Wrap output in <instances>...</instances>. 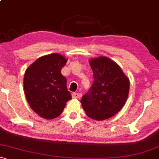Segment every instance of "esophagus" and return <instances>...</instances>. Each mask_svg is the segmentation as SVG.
Wrapping results in <instances>:
<instances>
[{
	"label": "esophagus",
	"mask_w": 159,
	"mask_h": 159,
	"mask_svg": "<svg viewBox=\"0 0 159 159\" xmlns=\"http://www.w3.org/2000/svg\"><path fill=\"white\" fill-rule=\"evenodd\" d=\"M81 93H72V98H80L81 97Z\"/></svg>",
	"instance_id": "1"
}]
</instances>
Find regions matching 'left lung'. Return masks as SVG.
Wrapping results in <instances>:
<instances>
[{
	"label": "left lung",
	"mask_w": 159,
	"mask_h": 159,
	"mask_svg": "<svg viewBox=\"0 0 159 159\" xmlns=\"http://www.w3.org/2000/svg\"><path fill=\"white\" fill-rule=\"evenodd\" d=\"M93 82L81 100L87 116L104 120L114 116L125 105L129 91V79L119 65L106 56L91 58Z\"/></svg>",
	"instance_id": "8db88e82"
}]
</instances>
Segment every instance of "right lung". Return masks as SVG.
<instances>
[{
	"instance_id": "obj_1",
	"label": "right lung",
	"mask_w": 159,
	"mask_h": 159,
	"mask_svg": "<svg viewBox=\"0 0 159 159\" xmlns=\"http://www.w3.org/2000/svg\"><path fill=\"white\" fill-rule=\"evenodd\" d=\"M66 62L65 56L52 53L37 58L25 71L23 88L26 101L42 118L58 117L71 99L66 78L61 74Z\"/></svg>"
}]
</instances>
